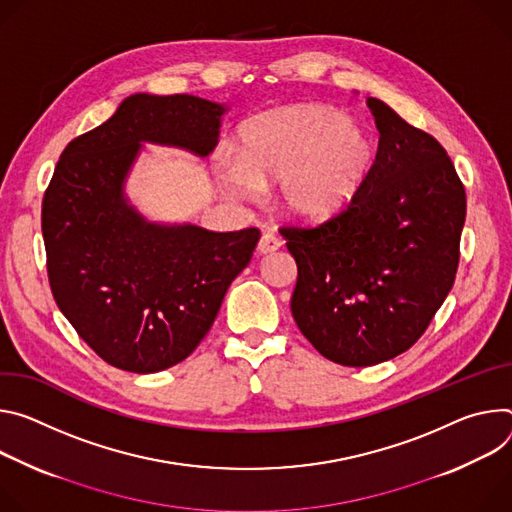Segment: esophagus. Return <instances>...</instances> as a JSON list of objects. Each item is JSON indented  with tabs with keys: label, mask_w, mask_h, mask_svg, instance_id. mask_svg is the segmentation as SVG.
I'll return each mask as SVG.
<instances>
[{
	"label": "esophagus",
	"mask_w": 512,
	"mask_h": 512,
	"mask_svg": "<svg viewBox=\"0 0 512 512\" xmlns=\"http://www.w3.org/2000/svg\"><path fill=\"white\" fill-rule=\"evenodd\" d=\"M280 246H282L280 238H276L274 234H264L258 242V252L260 254H272V252L280 250Z\"/></svg>",
	"instance_id": "1"
}]
</instances>
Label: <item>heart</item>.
I'll return each mask as SVG.
<instances>
[{"instance_id":"1","label":"heart","mask_w":512,"mask_h":512,"mask_svg":"<svg viewBox=\"0 0 512 512\" xmlns=\"http://www.w3.org/2000/svg\"><path fill=\"white\" fill-rule=\"evenodd\" d=\"M370 160V140L360 126L319 105H295L248 122L238 158H221L219 177L244 201L278 183L282 209L301 221H319L354 195Z\"/></svg>"}]
</instances>
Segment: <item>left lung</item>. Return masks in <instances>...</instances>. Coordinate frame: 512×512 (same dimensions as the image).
Returning <instances> with one entry per match:
<instances>
[{
	"instance_id": "1",
	"label": "left lung",
	"mask_w": 512,
	"mask_h": 512,
	"mask_svg": "<svg viewBox=\"0 0 512 512\" xmlns=\"http://www.w3.org/2000/svg\"><path fill=\"white\" fill-rule=\"evenodd\" d=\"M378 152L346 209L282 225L297 260L301 333L327 360L374 366L407 352L456 280L466 189L445 148L368 97Z\"/></svg>"
}]
</instances>
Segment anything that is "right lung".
<instances>
[{
  "label": "right lung",
  "mask_w": 512,
  "mask_h": 512,
  "mask_svg": "<svg viewBox=\"0 0 512 512\" xmlns=\"http://www.w3.org/2000/svg\"><path fill=\"white\" fill-rule=\"evenodd\" d=\"M223 111L193 95L138 93L56 162L42 199L50 291L83 342L120 370L158 372L193 354L260 240L258 227L148 223L122 193L140 142L207 156Z\"/></svg>",
  "instance_id": "1"
}]
</instances>
